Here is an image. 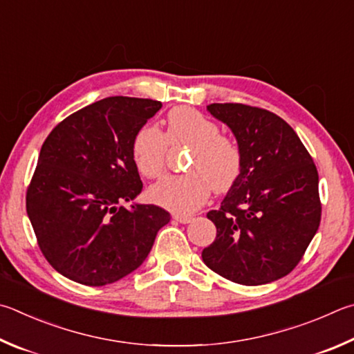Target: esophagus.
<instances>
[{
	"mask_svg": "<svg viewBox=\"0 0 354 354\" xmlns=\"http://www.w3.org/2000/svg\"><path fill=\"white\" fill-rule=\"evenodd\" d=\"M173 220H176L178 223L181 224H187L192 221L190 215H183V214H173Z\"/></svg>",
	"mask_w": 354,
	"mask_h": 354,
	"instance_id": "34e87169",
	"label": "esophagus"
}]
</instances>
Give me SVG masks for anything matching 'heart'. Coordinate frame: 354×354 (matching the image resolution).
<instances>
[{
	"label": "heart",
	"mask_w": 354,
	"mask_h": 354,
	"mask_svg": "<svg viewBox=\"0 0 354 354\" xmlns=\"http://www.w3.org/2000/svg\"><path fill=\"white\" fill-rule=\"evenodd\" d=\"M187 147L192 156L181 176H167L151 185L149 196L160 207L178 214L196 210L209 198L214 187L218 194L227 192L236 183L243 155L232 138L220 133V125L201 111L179 106L167 115V131L147 124L134 134L131 156L138 171L145 178H158L165 169L167 149Z\"/></svg>",
	"instance_id": "b5f03b06"
}]
</instances>
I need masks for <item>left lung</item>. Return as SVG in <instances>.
Segmentation results:
<instances>
[{
  "instance_id": "left-lung-1",
  "label": "left lung",
  "mask_w": 354,
  "mask_h": 354,
  "mask_svg": "<svg viewBox=\"0 0 354 354\" xmlns=\"http://www.w3.org/2000/svg\"><path fill=\"white\" fill-rule=\"evenodd\" d=\"M207 111L232 130L243 167L221 207L207 214L216 239L203 261L235 283H271L297 266L317 232V169L277 114L243 104H212Z\"/></svg>"
}]
</instances>
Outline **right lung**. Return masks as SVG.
<instances>
[{
	"label": "right lung",
	"mask_w": 354,
	"mask_h": 354,
	"mask_svg": "<svg viewBox=\"0 0 354 354\" xmlns=\"http://www.w3.org/2000/svg\"><path fill=\"white\" fill-rule=\"evenodd\" d=\"M162 104L106 97L62 120L38 156L26 210L49 265L69 280L104 286L142 265L170 214L133 203L142 181L134 134Z\"/></svg>",
	"instance_id": "add662e5"
}]
</instances>
